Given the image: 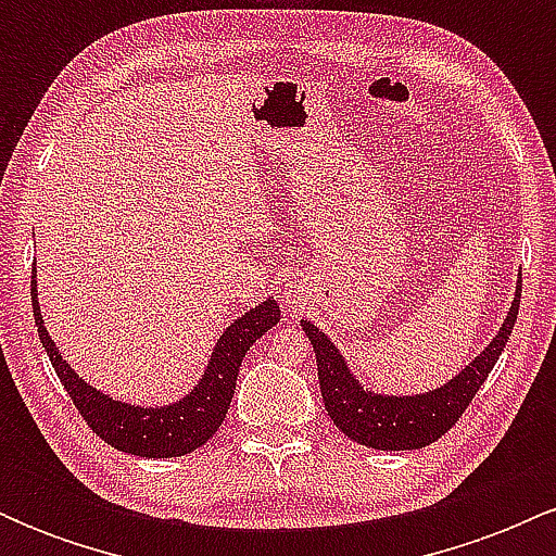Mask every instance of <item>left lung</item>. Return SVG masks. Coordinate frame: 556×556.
<instances>
[{"label": "left lung", "instance_id": "8db88e82", "mask_svg": "<svg viewBox=\"0 0 556 556\" xmlns=\"http://www.w3.org/2000/svg\"><path fill=\"white\" fill-rule=\"evenodd\" d=\"M520 282L515 290V300L509 305L507 318L496 331L494 340L476 361H470L460 374L450 381L424 394H379L371 392L355 379L342 358L340 350L316 324L300 321L305 329L316 353L318 384H321L324 407L329 418L344 437L353 442L371 446V450H420L444 437L452 426L460 420L465 407L476 397L478 387L486 381V376L500 361L504 344L513 334L520 308Z\"/></svg>", "mask_w": 556, "mask_h": 556}]
</instances>
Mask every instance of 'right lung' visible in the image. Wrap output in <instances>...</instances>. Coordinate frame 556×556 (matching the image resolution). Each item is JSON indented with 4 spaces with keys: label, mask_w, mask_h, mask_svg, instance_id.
Wrapping results in <instances>:
<instances>
[{
    "label": "right lung",
    "mask_w": 556,
    "mask_h": 556,
    "mask_svg": "<svg viewBox=\"0 0 556 556\" xmlns=\"http://www.w3.org/2000/svg\"><path fill=\"white\" fill-rule=\"evenodd\" d=\"M30 300H34V318L43 350H47L56 376L65 384L70 400L75 402L83 420L91 426L96 437L104 439L114 450L138 457H182L206 444L219 431L222 420L227 416L242 358L251 350V344L279 321L277 300H264L256 308L229 324L225 334L214 344L206 371L182 400L162 407H140L99 392L86 379H80L70 368V363L62 358L47 327H43L36 269L30 277Z\"/></svg>",
    "instance_id": "1"
}]
</instances>
